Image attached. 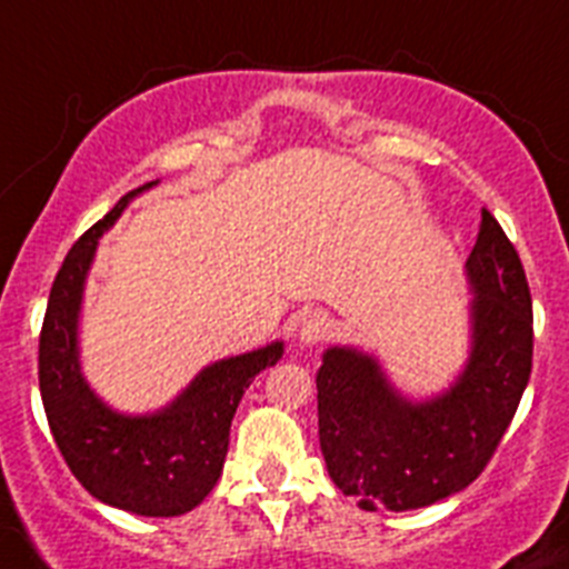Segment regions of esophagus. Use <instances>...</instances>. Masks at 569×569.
<instances>
[{
    "mask_svg": "<svg viewBox=\"0 0 569 569\" xmlns=\"http://www.w3.org/2000/svg\"><path fill=\"white\" fill-rule=\"evenodd\" d=\"M331 331L329 317L322 315V311H309L303 315V322H300V342L303 346H320Z\"/></svg>",
    "mask_w": 569,
    "mask_h": 569,
    "instance_id": "obj_1",
    "label": "esophagus"
}]
</instances>
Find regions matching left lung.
<instances>
[{"instance_id":"obj_1","label":"left lung","mask_w":569,"mask_h":569,"mask_svg":"<svg viewBox=\"0 0 569 569\" xmlns=\"http://www.w3.org/2000/svg\"><path fill=\"white\" fill-rule=\"evenodd\" d=\"M470 351L453 386L408 399L380 360L331 346L317 371L320 450L362 510H417L468 488L508 431L533 368V300L513 243L482 209L465 263Z\"/></svg>"}]
</instances>
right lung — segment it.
<instances>
[{"mask_svg": "<svg viewBox=\"0 0 569 569\" xmlns=\"http://www.w3.org/2000/svg\"><path fill=\"white\" fill-rule=\"evenodd\" d=\"M156 183L127 192L61 263L39 337V391L61 457L87 493L136 516H181L198 508L218 482L240 397L283 357V340L209 362L170 406L152 413L116 411L87 386L79 317L99 238L132 198Z\"/></svg>", "mask_w": 569, "mask_h": 569, "instance_id": "add662e5", "label": "right lung"}]
</instances>
